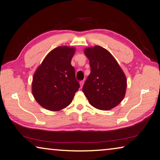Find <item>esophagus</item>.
<instances>
[{"mask_svg":"<svg viewBox=\"0 0 160 160\" xmlns=\"http://www.w3.org/2000/svg\"><path fill=\"white\" fill-rule=\"evenodd\" d=\"M83 83H84V82H83V81H81V82H80V86H81V88H82L83 85Z\"/></svg>","mask_w":160,"mask_h":160,"instance_id":"esophagus-1","label":"esophagus"}]
</instances>
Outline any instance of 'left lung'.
Segmentation results:
<instances>
[{
    "mask_svg": "<svg viewBox=\"0 0 160 160\" xmlns=\"http://www.w3.org/2000/svg\"><path fill=\"white\" fill-rule=\"evenodd\" d=\"M91 73L82 91L89 104L98 109L109 110L124 99L127 78L117 61L107 49L99 46L87 48Z\"/></svg>",
    "mask_w": 160,
    "mask_h": 160,
    "instance_id": "1",
    "label": "left lung"
}]
</instances>
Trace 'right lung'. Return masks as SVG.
Returning <instances> with one entry per match:
<instances>
[{"instance_id":"1","label":"right lung","mask_w":160,"mask_h":160,"mask_svg":"<svg viewBox=\"0 0 160 160\" xmlns=\"http://www.w3.org/2000/svg\"><path fill=\"white\" fill-rule=\"evenodd\" d=\"M75 49L59 46L46 56L33 75L32 93L41 107L59 111L72 103L80 87L71 64Z\"/></svg>"}]
</instances>
